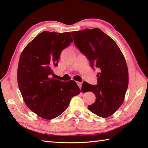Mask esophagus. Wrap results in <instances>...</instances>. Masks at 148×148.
<instances>
[{"label":"esophagus","instance_id":"obj_1","mask_svg":"<svg viewBox=\"0 0 148 148\" xmlns=\"http://www.w3.org/2000/svg\"><path fill=\"white\" fill-rule=\"evenodd\" d=\"M77 84H78V86H79V88L80 89H81V88H82V83L77 82Z\"/></svg>","mask_w":148,"mask_h":148}]
</instances>
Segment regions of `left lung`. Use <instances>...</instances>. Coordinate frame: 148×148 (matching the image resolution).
I'll return each instance as SVG.
<instances>
[{
	"label": "left lung",
	"instance_id": "obj_1",
	"mask_svg": "<svg viewBox=\"0 0 148 148\" xmlns=\"http://www.w3.org/2000/svg\"><path fill=\"white\" fill-rule=\"evenodd\" d=\"M74 44L86 56L91 67L99 70L97 85L86 82L85 92L95 94V103L89 110L101 117L107 118L122 104L128 86V71L126 61L117 44L99 28L72 31Z\"/></svg>",
	"mask_w": 148,
	"mask_h": 148
}]
</instances>
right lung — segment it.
I'll list each match as a JSON object with an SVG mask.
<instances>
[{
  "mask_svg": "<svg viewBox=\"0 0 148 148\" xmlns=\"http://www.w3.org/2000/svg\"><path fill=\"white\" fill-rule=\"evenodd\" d=\"M73 41L70 32L45 31L21 52L17 71L20 91L26 105L39 117L51 120L62 114L81 90L73 80L61 82L51 76L60 53Z\"/></svg>",
  "mask_w": 148,
  "mask_h": 148,
  "instance_id": "obj_1",
  "label": "right lung"
}]
</instances>
